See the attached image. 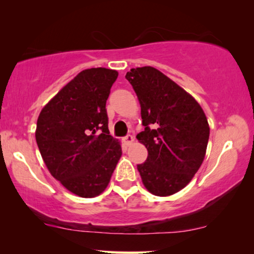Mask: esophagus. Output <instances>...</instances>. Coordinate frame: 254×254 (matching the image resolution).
Masks as SVG:
<instances>
[{"mask_svg":"<svg viewBox=\"0 0 254 254\" xmlns=\"http://www.w3.org/2000/svg\"><path fill=\"white\" fill-rule=\"evenodd\" d=\"M124 140H125V142H126V144H131L134 142V136L133 135H130V134H128V135H126V136L124 137Z\"/></svg>","mask_w":254,"mask_h":254,"instance_id":"1","label":"esophagus"}]
</instances>
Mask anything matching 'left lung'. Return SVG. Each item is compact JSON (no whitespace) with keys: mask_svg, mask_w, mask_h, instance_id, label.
I'll return each mask as SVG.
<instances>
[{"mask_svg":"<svg viewBox=\"0 0 254 254\" xmlns=\"http://www.w3.org/2000/svg\"><path fill=\"white\" fill-rule=\"evenodd\" d=\"M141 105L144 130L136 138L148 157L137 165L149 192L172 195L183 190L202 164L209 125L199 103L152 67L133 68L126 74Z\"/></svg>","mask_w":254,"mask_h":254,"instance_id":"8db88e82","label":"left lung"}]
</instances>
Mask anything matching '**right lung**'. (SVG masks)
<instances>
[{
	"mask_svg": "<svg viewBox=\"0 0 254 254\" xmlns=\"http://www.w3.org/2000/svg\"><path fill=\"white\" fill-rule=\"evenodd\" d=\"M118 71L85 69L41 110L36 140L51 175L82 197L104 192L121 157L110 135L106 100Z\"/></svg>",
	"mask_w": 254,
	"mask_h": 254,
	"instance_id": "obj_1",
	"label": "right lung"
}]
</instances>
